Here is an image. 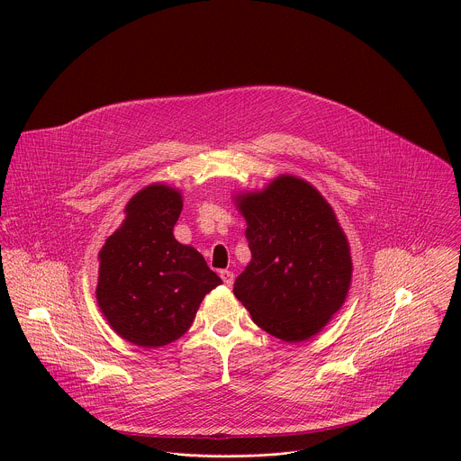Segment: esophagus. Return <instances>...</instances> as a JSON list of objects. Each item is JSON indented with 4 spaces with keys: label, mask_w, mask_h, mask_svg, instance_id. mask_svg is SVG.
Returning a JSON list of instances; mask_svg holds the SVG:
<instances>
[{
    "label": "esophagus",
    "mask_w": 461,
    "mask_h": 461,
    "mask_svg": "<svg viewBox=\"0 0 461 461\" xmlns=\"http://www.w3.org/2000/svg\"><path fill=\"white\" fill-rule=\"evenodd\" d=\"M221 278H222V282L230 287V285L233 284V280H235V275H233L231 271H228V269H222V271H221Z\"/></svg>",
    "instance_id": "34e87169"
}]
</instances>
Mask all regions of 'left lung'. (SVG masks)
Listing matches in <instances>:
<instances>
[{"label": "left lung", "mask_w": 461, "mask_h": 461, "mask_svg": "<svg viewBox=\"0 0 461 461\" xmlns=\"http://www.w3.org/2000/svg\"><path fill=\"white\" fill-rule=\"evenodd\" d=\"M251 262L233 285L267 334L298 343L318 334L343 305L352 258L330 204L303 179L280 176L239 197Z\"/></svg>", "instance_id": "1"}]
</instances>
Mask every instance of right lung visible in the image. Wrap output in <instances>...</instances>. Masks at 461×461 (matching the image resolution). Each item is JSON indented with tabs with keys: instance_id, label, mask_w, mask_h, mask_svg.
<instances>
[{
	"instance_id": "right-lung-1",
	"label": "right lung",
	"mask_w": 461,
	"mask_h": 461,
	"mask_svg": "<svg viewBox=\"0 0 461 461\" xmlns=\"http://www.w3.org/2000/svg\"><path fill=\"white\" fill-rule=\"evenodd\" d=\"M181 194L165 185L138 192L123 224L100 249L96 300L123 339L158 348L179 339L221 278L192 246L174 239Z\"/></svg>"
}]
</instances>
